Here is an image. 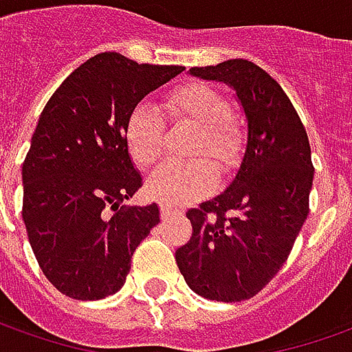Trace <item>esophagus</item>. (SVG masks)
<instances>
[{"mask_svg": "<svg viewBox=\"0 0 352 352\" xmlns=\"http://www.w3.org/2000/svg\"><path fill=\"white\" fill-rule=\"evenodd\" d=\"M180 212H176L174 208L168 207V205H164V203H161V217L162 218H172V217H178Z\"/></svg>", "mask_w": 352, "mask_h": 352, "instance_id": "obj_1", "label": "esophagus"}]
</instances>
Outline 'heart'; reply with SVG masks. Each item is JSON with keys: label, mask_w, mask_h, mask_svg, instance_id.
<instances>
[{"label": "heart", "mask_w": 352, "mask_h": 352, "mask_svg": "<svg viewBox=\"0 0 352 352\" xmlns=\"http://www.w3.org/2000/svg\"><path fill=\"white\" fill-rule=\"evenodd\" d=\"M164 111L172 122L193 128L191 164H164L147 186V191L164 205H182L201 197L214 186V162L218 170L230 172L239 161L243 149L241 128L228 115L226 98L208 84L188 82L168 91ZM164 122L159 111L149 103H138L124 122V142L132 161L142 168H151L164 149Z\"/></svg>", "instance_id": "heart-1"}]
</instances>
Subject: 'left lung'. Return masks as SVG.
Here are the masks:
<instances>
[{"label": "left lung", "mask_w": 352, "mask_h": 352, "mask_svg": "<svg viewBox=\"0 0 352 352\" xmlns=\"http://www.w3.org/2000/svg\"><path fill=\"white\" fill-rule=\"evenodd\" d=\"M190 72L236 89L249 135L228 190L186 212L193 232L176 249V263L201 297L245 301L280 272L307 220L314 178L309 135L282 86L251 60Z\"/></svg>", "instance_id": "1"}]
</instances>
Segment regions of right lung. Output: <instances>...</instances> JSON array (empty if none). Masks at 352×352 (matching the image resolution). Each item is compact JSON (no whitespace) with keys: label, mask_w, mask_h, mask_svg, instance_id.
<instances>
[{"label":"right lung","mask_w":352,"mask_h":352,"mask_svg":"<svg viewBox=\"0 0 352 352\" xmlns=\"http://www.w3.org/2000/svg\"><path fill=\"white\" fill-rule=\"evenodd\" d=\"M115 51L82 63L43 107L23 162V220L43 276L63 295L98 301L116 293L159 207H124L144 186L124 142L128 113L180 74Z\"/></svg>","instance_id":"add662e5"}]
</instances>
